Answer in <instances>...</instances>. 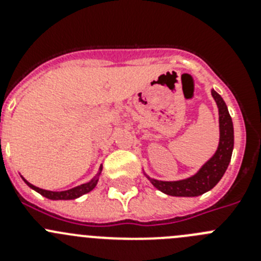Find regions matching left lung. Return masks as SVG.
<instances>
[{"label": "left lung", "mask_w": 261, "mask_h": 261, "mask_svg": "<svg viewBox=\"0 0 261 261\" xmlns=\"http://www.w3.org/2000/svg\"><path fill=\"white\" fill-rule=\"evenodd\" d=\"M212 96L216 100L218 114H220L218 149L214 155L193 176L187 177L183 180L162 181L150 179L147 176L156 190L166 195L177 196V197H195V196L202 195L211 191L221 180V177L227 170V166L231 159L232 147H234V126H232V120L227 106L223 102L220 94L212 90Z\"/></svg>", "instance_id": "obj_1"}]
</instances>
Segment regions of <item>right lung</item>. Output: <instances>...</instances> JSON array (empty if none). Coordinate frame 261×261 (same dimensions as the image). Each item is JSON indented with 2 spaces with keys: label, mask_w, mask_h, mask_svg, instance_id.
I'll return each instance as SVG.
<instances>
[{
  "label": "right lung",
  "mask_w": 261,
  "mask_h": 261,
  "mask_svg": "<svg viewBox=\"0 0 261 261\" xmlns=\"http://www.w3.org/2000/svg\"><path fill=\"white\" fill-rule=\"evenodd\" d=\"M100 171H102V166H100V168H99V174H100ZM99 174L96 175L94 179H91L89 183L81 184V186L74 187V188H71V190L61 191V192H53V191L41 190V188H39V187H35L34 184L29 183L26 179H23V180H24V183H26L30 188L35 190L36 192H39L41 196H44V197H47V199L49 200H74L77 199V197H80V196L85 195V193H89L90 191H93L94 188H95L96 183H98L99 180V177H98Z\"/></svg>",
  "instance_id": "add662e5"
}]
</instances>
